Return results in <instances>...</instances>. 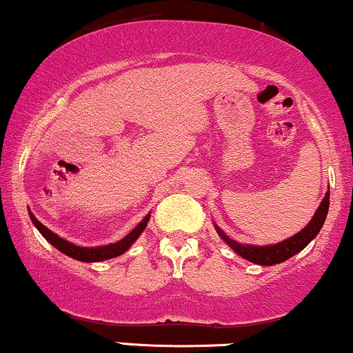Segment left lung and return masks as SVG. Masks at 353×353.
<instances>
[{
    "instance_id": "left-lung-1",
    "label": "left lung",
    "mask_w": 353,
    "mask_h": 353,
    "mask_svg": "<svg viewBox=\"0 0 353 353\" xmlns=\"http://www.w3.org/2000/svg\"><path fill=\"white\" fill-rule=\"evenodd\" d=\"M328 207H330V191L325 194L323 201H321L312 219H310L309 224L303 229V231L294 234L293 237L283 240V242H279L275 245H265V247L239 243L236 240L229 239L218 226L214 228H216L218 236L221 237L224 242H226L229 247L239 254V256L248 259V261H252L254 264L272 265V264L287 261L288 258L294 256L296 253H299L301 250H304L310 242H312L316 234L320 232L321 226H323L326 214H328Z\"/></svg>"
}]
</instances>
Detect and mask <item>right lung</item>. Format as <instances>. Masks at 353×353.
Listing matches in <instances>:
<instances>
[{"label": "right lung", "mask_w": 353, "mask_h": 353, "mask_svg": "<svg viewBox=\"0 0 353 353\" xmlns=\"http://www.w3.org/2000/svg\"><path fill=\"white\" fill-rule=\"evenodd\" d=\"M30 213V218H32V221L34 226H37L38 231L41 232V236H43L48 242L52 245L59 250V252H62L63 254L70 258H74L78 259V261H84V263H97V261H105V259H111V258H116V256H121L122 253H125L127 250L132 247V243L135 242L137 239L140 237V234L145 231L148 221H150V216L151 214L148 213L145 218L141 219V221L137 224L135 229H132V231L127 234L124 239H121L119 242L116 243H110V245H103V247H78V245L68 242V240H65L62 237H59L57 234H54L50 229H48L44 226L43 223H39L37 218H34V214L28 210Z\"/></svg>", "instance_id": "1"}]
</instances>
